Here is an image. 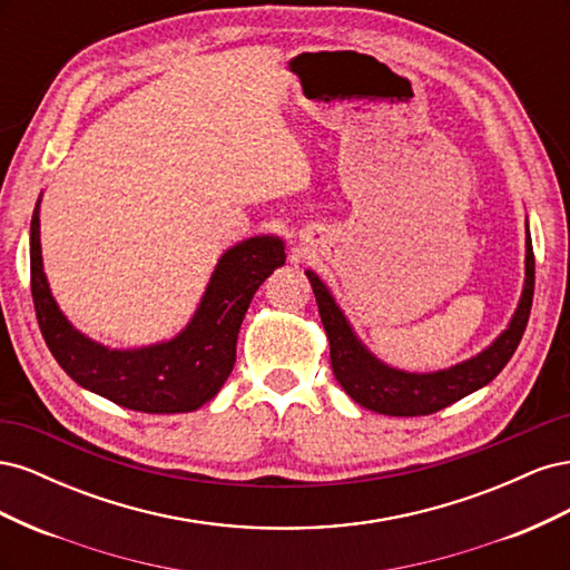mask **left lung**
I'll return each mask as SVG.
<instances>
[{
  "instance_id": "left-lung-1",
  "label": "left lung",
  "mask_w": 570,
  "mask_h": 570,
  "mask_svg": "<svg viewBox=\"0 0 570 570\" xmlns=\"http://www.w3.org/2000/svg\"><path fill=\"white\" fill-rule=\"evenodd\" d=\"M314 287L321 323L331 342V366L342 390L356 404L385 416H428L444 406L459 402L461 396L485 387L499 375L525 333L534 289V256L530 233L525 239V285L519 308L511 316L507 331L488 350L461 361V364L435 373H409L383 364L368 352L350 325L347 316L335 304L331 289L314 271H306Z\"/></svg>"
}]
</instances>
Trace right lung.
Returning a JSON list of instances; mask_svg holds the SVG:
<instances>
[{"label":"right lung","instance_id":"obj_1","mask_svg":"<svg viewBox=\"0 0 570 570\" xmlns=\"http://www.w3.org/2000/svg\"><path fill=\"white\" fill-rule=\"evenodd\" d=\"M40 202L30 220V289L42 337L73 381L142 413H187L218 394L235 366L237 333L254 292L285 264L275 235L243 239L218 258L197 312L174 340L140 350H109L68 323L51 297L40 249Z\"/></svg>","mask_w":570,"mask_h":570}]
</instances>
